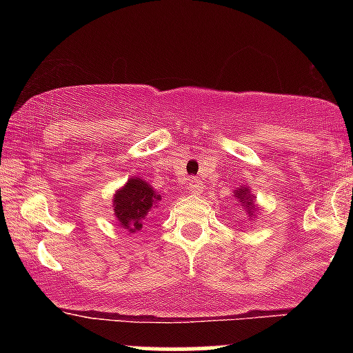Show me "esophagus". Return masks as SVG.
<instances>
[{
    "label": "esophagus",
    "instance_id": "1",
    "mask_svg": "<svg viewBox=\"0 0 353 353\" xmlns=\"http://www.w3.org/2000/svg\"><path fill=\"white\" fill-rule=\"evenodd\" d=\"M186 190L190 191L191 194H201L203 193V183L199 179H190L188 181Z\"/></svg>",
    "mask_w": 353,
    "mask_h": 353
}]
</instances>
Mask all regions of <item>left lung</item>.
<instances>
[{
	"label": "left lung",
	"instance_id": "obj_1",
	"mask_svg": "<svg viewBox=\"0 0 353 353\" xmlns=\"http://www.w3.org/2000/svg\"><path fill=\"white\" fill-rule=\"evenodd\" d=\"M234 196H236V199H237V205H239V208H243V212H245L249 215V220L254 219L256 212H258L259 206L254 203L256 196L251 193V188H249L248 184L237 188V190H234Z\"/></svg>",
	"mask_w": 353,
	"mask_h": 353
}]
</instances>
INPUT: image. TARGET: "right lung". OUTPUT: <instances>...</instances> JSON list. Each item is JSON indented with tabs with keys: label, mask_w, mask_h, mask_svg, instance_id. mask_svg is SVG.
<instances>
[{
	"label": "right lung",
	"mask_w": 353,
	"mask_h": 353,
	"mask_svg": "<svg viewBox=\"0 0 353 353\" xmlns=\"http://www.w3.org/2000/svg\"><path fill=\"white\" fill-rule=\"evenodd\" d=\"M160 201L162 196L143 177L131 176L126 184L114 193V216L123 229L134 234L152 219L155 210H159Z\"/></svg>",
	"instance_id": "add662e5"
}]
</instances>
